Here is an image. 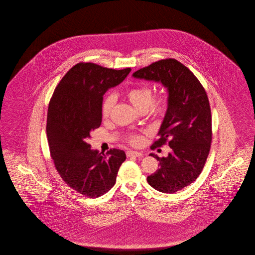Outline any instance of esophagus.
<instances>
[{"label": "esophagus", "instance_id": "1", "mask_svg": "<svg viewBox=\"0 0 255 255\" xmlns=\"http://www.w3.org/2000/svg\"><path fill=\"white\" fill-rule=\"evenodd\" d=\"M126 155L127 157H143V154L140 153V152H136V151H127L126 152Z\"/></svg>", "mask_w": 255, "mask_h": 255}]
</instances>
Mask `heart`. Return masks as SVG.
Returning <instances> with one entry per match:
<instances>
[{
  "label": "heart",
  "instance_id": "b5f03b06",
  "mask_svg": "<svg viewBox=\"0 0 255 255\" xmlns=\"http://www.w3.org/2000/svg\"><path fill=\"white\" fill-rule=\"evenodd\" d=\"M125 97L133 107L139 112H144L145 110L152 117H159L163 115L167 106V98L164 95H158L155 98L152 99V90L150 87L140 86L132 88L126 92ZM115 105V97L110 95L106 97L102 104V117L107 119ZM141 140L138 135H131L129 141L132 144H137Z\"/></svg>",
  "mask_w": 255,
  "mask_h": 255
}]
</instances>
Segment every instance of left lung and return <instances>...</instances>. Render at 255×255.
Returning a JSON list of instances; mask_svg holds the SVG:
<instances>
[{
    "label": "left lung",
    "mask_w": 255,
    "mask_h": 255,
    "mask_svg": "<svg viewBox=\"0 0 255 255\" xmlns=\"http://www.w3.org/2000/svg\"><path fill=\"white\" fill-rule=\"evenodd\" d=\"M133 77L160 83L167 90V110L152 149L168 142L171 152L165 158L150 154L159 161V168L147 182L159 192L175 193L198 178L209 153L211 113L206 91L191 71L175 59L155 62Z\"/></svg>",
    "instance_id": "8db88e82"
}]
</instances>
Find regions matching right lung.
I'll return each instance as SVG.
<instances>
[{"mask_svg":"<svg viewBox=\"0 0 255 255\" xmlns=\"http://www.w3.org/2000/svg\"><path fill=\"white\" fill-rule=\"evenodd\" d=\"M130 72V68L117 71L78 63L61 79L50 99L47 135L51 158L64 182L87 197L108 192L126 159L122 150L111 149L104 155L87 140L102 122L104 94Z\"/></svg>","mask_w":255,"mask_h":255,"instance_id":"right-lung-1","label":"right lung"}]
</instances>
